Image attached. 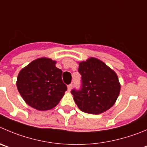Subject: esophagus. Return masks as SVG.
I'll use <instances>...</instances> for the list:
<instances>
[{
  "label": "esophagus",
  "instance_id": "1",
  "mask_svg": "<svg viewBox=\"0 0 147 147\" xmlns=\"http://www.w3.org/2000/svg\"><path fill=\"white\" fill-rule=\"evenodd\" d=\"M72 87H73V84H71L68 85V92H70V91L71 90Z\"/></svg>",
  "mask_w": 147,
  "mask_h": 147
}]
</instances>
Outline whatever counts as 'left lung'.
Wrapping results in <instances>:
<instances>
[{
    "instance_id": "left-lung-1",
    "label": "left lung",
    "mask_w": 147,
    "mask_h": 147,
    "mask_svg": "<svg viewBox=\"0 0 147 147\" xmlns=\"http://www.w3.org/2000/svg\"><path fill=\"white\" fill-rule=\"evenodd\" d=\"M82 88L71 94L78 107L89 114H100L113 107L121 91L116 73L104 62L90 58L79 63Z\"/></svg>"
}]
</instances>
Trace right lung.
Masks as SVG:
<instances>
[{
	"label": "right lung",
	"mask_w": 147,
	"mask_h": 147,
	"mask_svg": "<svg viewBox=\"0 0 147 147\" xmlns=\"http://www.w3.org/2000/svg\"><path fill=\"white\" fill-rule=\"evenodd\" d=\"M56 61L40 58L31 62L19 72L16 86L26 103L36 110L55 107L63 97L67 86L63 82L62 71Z\"/></svg>",
	"instance_id": "1"
}]
</instances>
